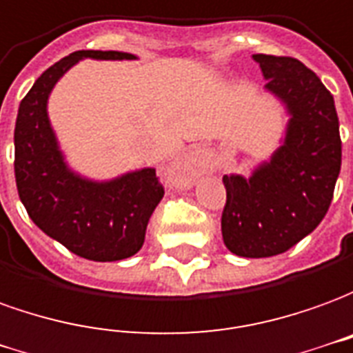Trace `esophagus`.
I'll return each instance as SVG.
<instances>
[{
    "label": "esophagus",
    "mask_w": 353,
    "mask_h": 353,
    "mask_svg": "<svg viewBox=\"0 0 353 353\" xmlns=\"http://www.w3.org/2000/svg\"><path fill=\"white\" fill-rule=\"evenodd\" d=\"M188 161H190V167H192V169H196V171H197V169H203V167H205V161L201 159V157H197V156L190 157Z\"/></svg>",
    "instance_id": "obj_1"
}]
</instances>
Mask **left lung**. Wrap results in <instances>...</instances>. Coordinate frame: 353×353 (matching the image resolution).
<instances>
[{
    "label": "left lung",
    "instance_id": "1",
    "mask_svg": "<svg viewBox=\"0 0 353 353\" xmlns=\"http://www.w3.org/2000/svg\"><path fill=\"white\" fill-rule=\"evenodd\" d=\"M264 89L283 102V144L249 179L224 174L222 239L237 256L266 259L289 251L323 221L342 163L339 116L321 79L291 57L252 54Z\"/></svg>",
    "mask_w": 353,
    "mask_h": 353
}]
</instances>
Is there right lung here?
I'll list each match as a JSON object with an SVG mask.
<instances>
[{
	"instance_id": "right-lung-1",
	"label": "right lung",
	"mask_w": 353,
	"mask_h": 353,
	"mask_svg": "<svg viewBox=\"0 0 353 353\" xmlns=\"http://www.w3.org/2000/svg\"><path fill=\"white\" fill-rule=\"evenodd\" d=\"M81 59L132 61L131 52L76 51L37 77L14 125V179L30 219L47 236L87 261L112 262L141 251L150 216L163 197L156 169L97 182L64 161L47 116L52 87Z\"/></svg>"
}]
</instances>
